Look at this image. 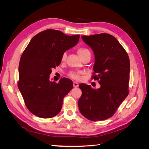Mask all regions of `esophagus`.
Masks as SVG:
<instances>
[{"label": "esophagus", "mask_w": 149, "mask_h": 149, "mask_svg": "<svg viewBox=\"0 0 149 149\" xmlns=\"http://www.w3.org/2000/svg\"><path fill=\"white\" fill-rule=\"evenodd\" d=\"M73 86H74V88H77V87H79V83H78L77 82H74V83H73Z\"/></svg>", "instance_id": "esophagus-1"}]
</instances>
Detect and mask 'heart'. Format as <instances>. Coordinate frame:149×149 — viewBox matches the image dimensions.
Listing matches in <instances>:
<instances>
[{
	"mask_svg": "<svg viewBox=\"0 0 149 149\" xmlns=\"http://www.w3.org/2000/svg\"><path fill=\"white\" fill-rule=\"evenodd\" d=\"M77 52L79 54V55L80 56V57L83 58L84 57L88 56V55H91V52L90 51L86 48H83V47H81V48H79V49H77ZM66 52H63L61 56V60L62 61H63L66 60ZM82 74V72H74V71H71L68 74L69 77H70L71 79L76 80H79L80 79V75Z\"/></svg>",
	"mask_w": 149,
	"mask_h": 149,
	"instance_id": "b5f03b06",
	"label": "heart"
}]
</instances>
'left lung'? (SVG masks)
<instances>
[{
	"instance_id": "obj_1",
	"label": "left lung",
	"mask_w": 149,
	"mask_h": 149,
	"mask_svg": "<svg viewBox=\"0 0 149 149\" xmlns=\"http://www.w3.org/2000/svg\"><path fill=\"white\" fill-rule=\"evenodd\" d=\"M95 55L94 72L92 79L98 81L100 88L92 89L82 83L78 104L87 119L98 121L112 116L129 94L130 60L122 45L113 36L101 33L82 36Z\"/></svg>"
}]
</instances>
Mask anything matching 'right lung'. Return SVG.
<instances>
[{
	"mask_svg": "<svg viewBox=\"0 0 149 149\" xmlns=\"http://www.w3.org/2000/svg\"><path fill=\"white\" fill-rule=\"evenodd\" d=\"M80 35L69 36L60 31L46 29L31 39L23 52L19 66L18 88L33 114L50 118L61 111L63 98L73 88L63 78L58 83L49 80L52 68L61 63L62 54L75 46Z\"/></svg>",
	"mask_w": 149,
	"mask_h": 149,
	"instance_id": "1",
	"label": "right lung"
}]
</instances>
